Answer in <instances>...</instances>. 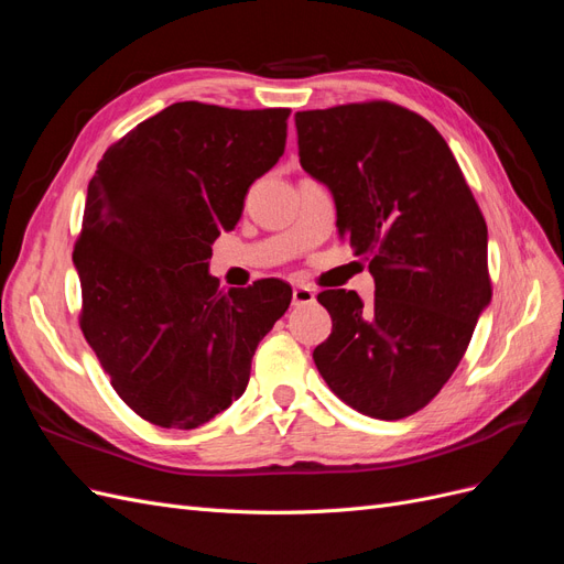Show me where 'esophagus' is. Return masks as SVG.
Segmentation results:
<instances>
[{"label": "esophagus", "mask_w": 564, "mask_h": 564, "mask_svg": "<svg viewBox=\"0 0 564 564\" xmlns=\"http://www.w3.org/2000/svg\"><path fill=\"white\" fill-rule=\"evenodd\" d=\"M315 301V292L311 286H294V292H292V303L294 305H308V303H313Z\"/></svg>", "instance_id": "obj_1"}]
</instances>
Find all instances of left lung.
<instances>
[{
  "mask_svg": "<svg viewBox=\"0 0 564 564\" xmlns=\"http://www.w3.org/2000/svg\"><path fill=\"white\" fill-rule=\"evenodd\" d=\"M301 166L329 187L336 228L369 261L373 301L327 289L313 360L334 395L398 421L442 390L491 301L487 224L440 131L390 100L296 112Z\"/></svg>",
  "mask_w": 564,
  "mask_h": 564,
  "instance_id": "obj_1",
  "label": "left lung"
}]
</instances>
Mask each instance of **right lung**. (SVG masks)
<instances>
[{
	"label": "right lung",
	"instance_id": "add662e5",
	"mask_svg": "<svg viewBox=\"0 0 564 564\" xmlns=\"http://www.w3.org/2000/svg\"><path fill=\"white\" fill-rule=\"evenodd\" d=\"M289 112L183 100L115 141L89 181L79 327L117 395L160 429H197L240 398L292 303L278 278L224 292L209 275L216 237L282 158Z\"/></svg>",
	"mask_w": 564,
	"mask_h": 564
}]
</instances>
